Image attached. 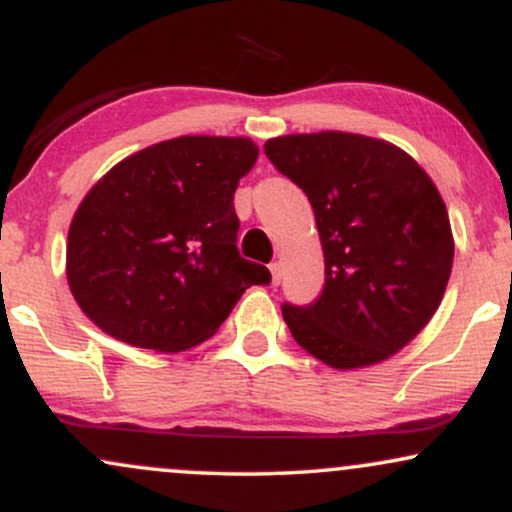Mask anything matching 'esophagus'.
I'll return each mask as SVG.
<instances>
[{"instance_id": "obj_1", "label": "esophagus", "mask_w": 512, "mask_h": 512, "mask_svg": "<svg viewBox=\"0 0 512 512\" xmlns=\"http://www.w3.org/2000/svg\"><path fill=\"white\" fill-rule=\"evenodd\" d=\"M269 272H272V284L279 286L281 284V264L272 262V264H269Z\"/></svg>"}]
</instances>
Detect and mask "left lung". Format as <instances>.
<instances>
[{
    "mask_svg": "<svg viewBox=\"0 0 512 512\" xmlns=\"http://www.w3.org/2000/svg\"><path fill=\"white\" fill-rule=\"evenodd\" d=\"M315 211L325 289L281 305L286 325L327 366H373L426 327L448 286V209L426 170L383 139L349 132L289 134L264 144Z\"/></svg>",
    "mask_w": 512,
    "mask_h": 512,
    "instance_id": "8db88e82",
    "label": "left lung"
}]
</instances>
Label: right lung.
Here are the masks:
<instances>
[{
    "instance_id": "add662e5",
    "label": "right lung",
    "mask_w": 512,
    "mask_h": 512,
    "mask_svg": "<svg viewBox=\"0 0 512 512\" xmlns=\"http://www.w3.org/2000/svg\"><path fill=\"white\" fill-rule=\"evenodd\" d=\"M257 161L245 137H178L125 158L76 209L72 296L103 332L139 349L185 351L231 315L262 264L238 252L233 195Z\"/></svg>"
}]
</instances>
